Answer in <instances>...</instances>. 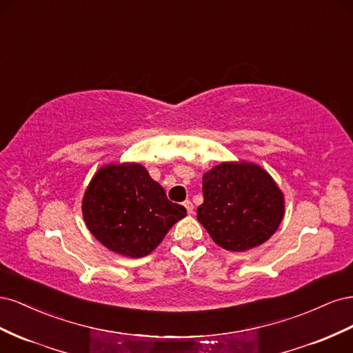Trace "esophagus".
I'll return each instance as SVG.
<instances>
[{
    "instance_id": "obj_1",
    "label": "esophagus",
    "mask_w": 353,
    "mask_h": 353,
    "mask_svg": "<svg viewBox=\"0 0 353 353\" xmlns=\"http://www.w3.org/2000/svg\"><path fill=\"white\" fill-rule=\"evenodd\" d=\"M184 206H185V209H187V212H188V215H191V213H193V210H194L193 203H191L190 200H185V201H184Z\"/></svg>"
}]
</instances>
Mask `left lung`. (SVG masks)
Here are the masks:
<instances>
[{"label": "left lung", "mask_w": 353, "mask_h": 353, "mask_svg": "<svg viewBox=\"0 0 353 353\" xmlns=\"http://www.w3.org/2000/svg\"><path fill=\"white\" fill-rule=\"evenodd\" d=\"M197 219L212 240L231 252L261 245L280 227L284 196L272 176L249 162H222L203 175Z\"/></svg>", "instance_id": "1"}]
</instances>
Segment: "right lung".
I'll return each instance as SVG.
<instances>
[{
  "label": "right lung",
  "mask_w": 353,
  "mask_h": 353,
  "mask_svg": "<svg viewBox=\"0 0 353 353\" xmlns=\"http://www.w3.org/2000/svg\"><path fill=\"white\" fill-rule=\"evenodd\" d=\"M83 221L109 250L143 258L187 215L140 163L105 165L97 170L82 200Z\"/></svg>",
  "instance_id": "1"
}]
</instances>
